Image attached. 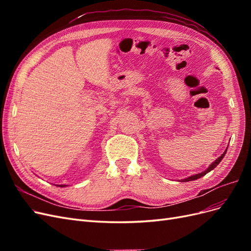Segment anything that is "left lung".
<instances>
[{
	"label": "left lung",
	"mask_w": 251,
	"mask_h": 251,
	"mask_svg": "<svg viewBox=\"0 0 251 251\" xmlns=\"http://www.w3.org/2000/svg\"><path fill=\"white\" fill-rule=\"evenodd\" d=\"M226 151H227V149L224 151V153L220 156L218 159H216L215 160V162H212L209 166H208V169L206 170V171H204V172H202V173H200V174H196V175H193V176H191V177H188V178H185V179H183L182 181L183 182H186V181H194V180H197V179H199V178H201V177H203V176H205V175H206L207 173H209L210 171H212L214 170L216 166L222 161V159L224 158V156H225V154H226Z\"/></svg>",
	"instance_id": "1"
}]
</instances>
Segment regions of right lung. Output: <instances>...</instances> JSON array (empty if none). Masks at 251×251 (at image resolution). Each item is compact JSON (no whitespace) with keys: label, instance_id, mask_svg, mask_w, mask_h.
Returning a JSON list of instances; mask_svg holds the SVG:
<instances>
[{"label":"right lung","instance_id":"1","mask_svg":"<svg viewBox=\"0 0 251 251\" xmlns=\"http://www.w3.org/2000/svg\"><path fill=\"white\" fill-rule=\"evenodd\" d=\"M59 186H60V187H63V186H66V185H59Z\"/></svg>","mask_w":251,"mask_h":251}]
</instances>
